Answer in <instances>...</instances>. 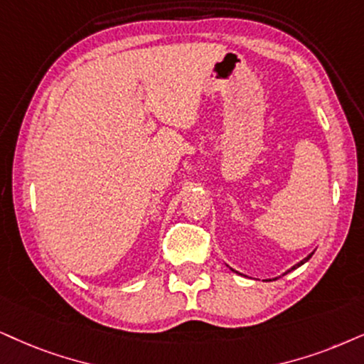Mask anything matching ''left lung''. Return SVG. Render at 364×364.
Wrapping results in <instances>:
<instances>
[{"mask_svg":"<svg viewBox=\"0 0 364 364\" xmlns=\"http://www.w3.org/2000/svg\"><path fill=\"white\" fill-rule=\"evenodd\" d=\"M312 254H314V252H312ZM312 254H309V255H307V257H306V259H304V260H301V262H299V264H296V265H294L291 270H294V269H297V267H301L302 264H306V262H307V260H309V259H311V257H312ZM291 270H287V272H291ZM287 272H285V274H287ZM285 274H284V275H285Z\"/></svg>","mask_w":364,"mask_h":364,"instance_id":"obj_1","label":"left lung"}]
</instances>
